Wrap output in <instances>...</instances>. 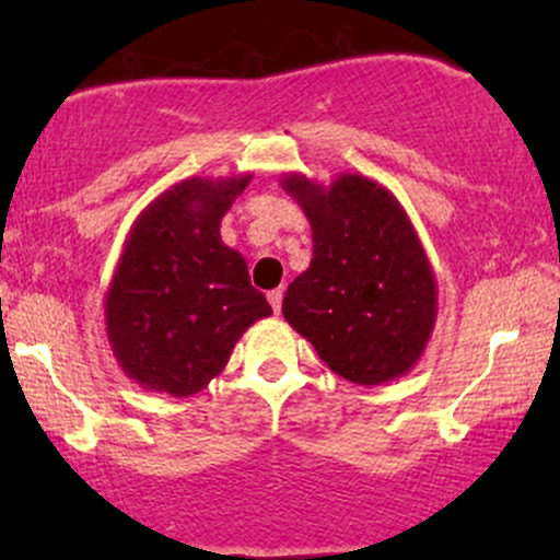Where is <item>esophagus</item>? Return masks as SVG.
<instances>
[{"label": "esophagus", "instance_id": "esophagus-1", "mask_svg": "<svg viewBox=\"0 0 560 560\" xmlns=\"http://www.w3.org/2000/svg\"><path fill=\"white\" fill-rule=\"evenodd\" d=\"M281 300H284V292H281V289H273V292H268V302H271V307L276 313L281 311Z\"/></svg>", "mask_w": 560, "mask_h": 560}]
</instances>
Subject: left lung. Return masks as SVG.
<instances>
[{"label":"left lung","instance_id":"left-lung-1","mask_svg":"<svg viewBox=\"0 0 560 560\" xmlns=\"http://www.w3.org/2000/svg\"><path fill=\"white\" fill-rule=\"evenodd\" d=\"M313 231V260L281 313L334 374L376 387L421 361L436 320V279L413 223L387 186L339 173L329 186L284 173Z\"/></svg>","mask_w":560,"mask_h":560}]
</instances>
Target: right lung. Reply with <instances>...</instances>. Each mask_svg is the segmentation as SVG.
I'll return each mask as SVG.
<instances>
[{
	"instance_id": "obj_1",
	"label": "right lung",
	"mask_w": 560,
	"mask_h": 560,
	"mask_svg": "<svg viewBox=\"0 0 560 560\" xmlns=\"http://www.w3.org/2000/svg\"><path fill=\"white\" fill-rule=\"evenodd\" d=\"M253 173L184 178L141 210L105 294L113 355L128 378L173 397L197 395L271 305L247 262L221 240V218Z\"/></svg>"
}]
</instances>
